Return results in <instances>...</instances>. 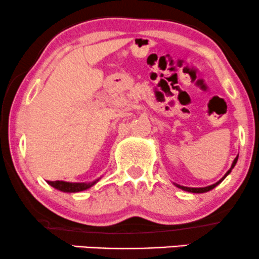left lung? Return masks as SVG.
Returning a JSON list of instances; mask_svg holds the SVG:
<instances>
[{
  "label": "left lung",
  "mask_w": 259,
  "mask_h": 259,
  "mask_svg": "<svg viewBox=\"0 0 259 259\" xmlns=\"http://www.w3.org/2000/svg\"><path fill=\"white\" fill-rule=\"evenodd\" d=\"M237 158H239V154H237V156H236V158L234 159V162H233V164H231L230 169H229V170L227 171V173H225L224 177H223L222 179L219 180V181H217L215 184H212V185H209V186H204V187H187V186L179 185V184H175V183H174V185L177 186V187H179V189H181V190H184V191H187V192H192V194H204V192H208V191H210V190H213V189H214L215 186H218L219 184H221L222 181L224 180L225 178H227L228 175L231 173V170H233V168L235 167V164H236V162H237Z\"/></svg>",
  "instance_id": "left-lung-1"
}]
</instances>
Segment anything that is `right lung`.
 <instances>
[{"instance_id":"obj_1","label":"right lung","mask_w":259,"mask_h":259,"mask_svg":"<svg viewBox=\"0 0 259 259\" xmlns=\"http://www.w3.org/2000/svg\"><path fill=\"white\" fill-rule=\"evenodd\" d=\"M101 178L94 181H89V183H69V181H63V180H57V181H47L49 185L55 187L56 190H59L62 192H67V194H75V192L85 191V190L90 189L100 181Z\"/></svg>"}]
</instances>
